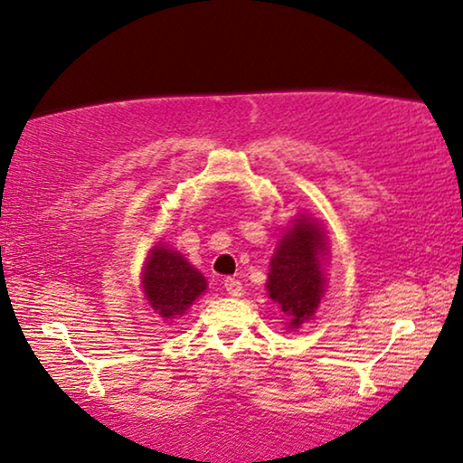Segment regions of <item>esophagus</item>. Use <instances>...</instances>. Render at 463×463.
<instances>
[{"label": "esophagus", "instance_id": "34e87169", "mask_svg": "<svg viewBox=\"0 0 463 463\" xmlns=\"http://www.w3.org/2000/svg\"><path fill=\"white\" fill-rule=\"evenodd\" d=\"M223 287H225L227 295H230V297H240V295H242V282L236 280V278H227V280L223 282Z\"/></svg>", "mask_w": 463, "mask_h": 463}]
</instances>
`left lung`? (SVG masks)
Instances as JSON below:
<instances>
[{"label":"left lung","instance_id":"obj_1","mask_svg":"<svg viewBox=\"0 0 463 463\" xmlns=\"http://www.w3.org/2000/svg\"><path fill=\"white\" fill-rule=\"evenodd\" d=\"M325 252V232L307 217L295 219L278 242L269 261L268 293L288 318V328L312 318L325 295L326 278L320 265Z\"/></svg>","mask_w":463,"mask_h":463}]
</instances>
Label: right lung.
<instances>
[{
	"label": "right lung",
	"instance_id": "1",
	"mask_svg": "<svg viewBox=\"0 0 463 463\" xmlns=\"http://www.w3.org/2000/svg\"><path fill=\"white\" fill-rule=\"evenodd\" d=\"M143 290L162 320H176L206 290V278L179 250L157 244L145 261Z\"/></svg>",
	"mask_w": 463,
	"mask_h": 463
}]
</instances>
